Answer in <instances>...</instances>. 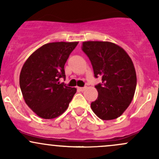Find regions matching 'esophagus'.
I'll return each mask as SVG.
<instances>
[{
  "mask_svg": "<svg viewBox=\"0 0 159 159\" xmlns=\"http://www.w3.org/2000/svg\"><path fill=\"white\" fill-rule=\"evenodd\" d=\"M86 87H77V89L78 91H80V92H83L84 91L85 89H86Z\"/></svg>",
  "mask_w": 159,
  "mask_h": 159,
  "instance_id": "obj_1",
  "label": "esophagus"
}]
</instances>
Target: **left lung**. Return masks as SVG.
Wrapping results in <instances>:
<instances>
[{
  "mask_svg": "<svg viewBox=\"0 0 159 159\" xmlns=\"http://www.w3.org/2000/svg\"><path fill=\"white\" fill-rule=\"evenodd\" d=\"M82 50L90 60L95 77H102V83L95 86L98 97L91 103L92 109L103 120L119 117L132 102L136 88L132 60L122 47L110 42H83Z\"/></svg>",
  "mask_w": 159,
  "mask_h": 159,
  "instance_id": "1",
  "label": "left lung"
}]
</instances>
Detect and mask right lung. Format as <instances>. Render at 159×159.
<instances>
[{
  "mask_svg": "<svg viewBox=\"0 0 159 159\" xmlns=\"http://www.w3.org/2000/svg\"><path fill=\"white\" fill-rule=\"evenodd\" d=\"M78 42H55L37 49L24 63L20 87L27 106L40 117L50 119L65 112L76 88L60 83L65 80L64 66Z\"/></svg>",
  "mask_w": 159,
  "mask_h": 159,
  "instance_id": "obj_1",
  "label": "right lung"
}]
</instances>
